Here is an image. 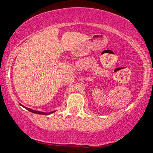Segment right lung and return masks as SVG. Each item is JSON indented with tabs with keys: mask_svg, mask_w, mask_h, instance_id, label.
<instances>
[{
	"mask_svg": "<svg viewBox=\"0 0 153 153\" xmlns=\"http://www.w3.org/2000/svg\"><path fill=\"white\" fill-rule=\"evenodd\" d=\"M21 105V106H22L23 107H24V108H26V109L27 110V111H30V112H32V113H36V114H39V115H50V114H51V113H55L56 111H51V112H42V111H35V110H33V109H32V108H27V107H25V106H24V105H22V104H20Z\"/></svg>",
	"mask_w": 153,
	"mask_h": 153,
	"instance_id": "right-lung-1",
	"label": "right lung"
}]
</instances>
